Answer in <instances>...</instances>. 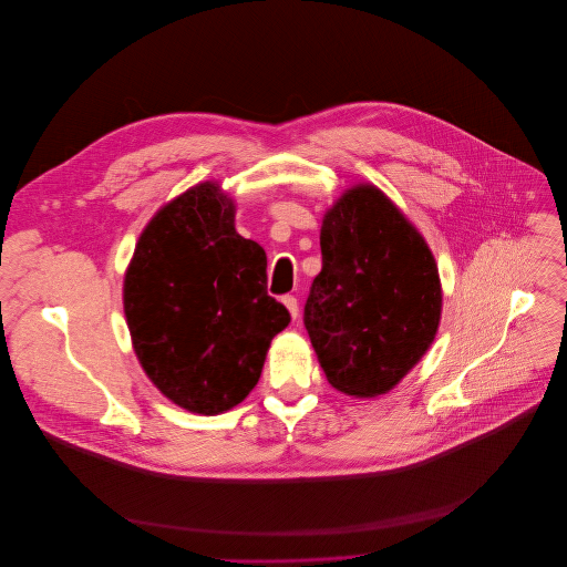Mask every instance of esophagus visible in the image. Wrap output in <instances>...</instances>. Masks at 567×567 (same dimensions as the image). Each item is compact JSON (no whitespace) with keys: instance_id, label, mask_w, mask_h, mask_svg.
I'll return each mask as SVG.
<instances>
[{"instance_id":"1","label":"esophagus","mask_w":567,"mask_h":567,"mask_svg":"<svg viewBox=\"0 0 567 567\" xmlns=\"http://www.w3.org/2000/svg\"><path fill=\"white\" fill-rule=\"evenodd\" d=\"M281 301H284V306L288 308L290 317H292V319H297V317H299V303H297V299H295L292 295H286Z\"/></svg>"}]
</instances>
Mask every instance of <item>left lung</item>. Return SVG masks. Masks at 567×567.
<instances>
[{"label":"left lung","instance_id":"8db88e82","mask_svg":"<svg viewBox=\"0 0 567 567\" xmlns=\"http://www.w3.org/2000/svg\"><path fill=\"white\" fill-rule=\"evenodd\" d=\"M321 252L303 323L324 375L340 393L384 395L439 329L432 250L375 185H355L324 214Z\"/></svg>","mask_w":567,"mask_h":567}]
</instances>
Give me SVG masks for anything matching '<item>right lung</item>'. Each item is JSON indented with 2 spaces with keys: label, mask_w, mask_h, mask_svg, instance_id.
I'll list each match as a JSON object with an SVG mask.
<instances>
[{
  "label": "right lung",
  "mask_w": 567,
  "mask_h": 567,
  "mask_svg": "<svg viewBox=\"0 0 567 567\" xmlns=\"http://www.w3.org/2000/svg\"><path fill=\"white\" fill-rule=\"evenodd\" d=\"M236 205L200 183L148 223L124 277L135 353L174 404L218 414L261 375L290 312L266 292V252L234 225Z\"/></svg>",
  "instance_id": "add662e5"
}]
</instances>
